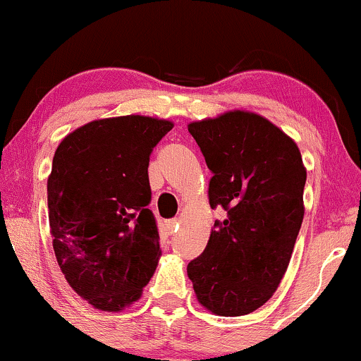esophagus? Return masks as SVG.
<instances>
[{"instance_id":"esophagus-1","label":"esophagus","mask_w":361,"mask_h":361,"mask_svg":"<svg viewBox=\"0 0 361 361\" xmlns=\"http://www.w3.org/2000/svg\"><path fill=\"white\" fill-rule=\"evenodd\" d=\"M180 226V219H171V221H167V231L169 233H176L179 230Z\"/></svg>"}]
</instances>
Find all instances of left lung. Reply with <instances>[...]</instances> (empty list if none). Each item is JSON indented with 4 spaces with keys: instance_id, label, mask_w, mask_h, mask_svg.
I'll return each instance as SVG.
<instances>
[{
    "instance_id": "8db88e82",
    "label": "left lung",
    "mask_w": 361,
    "mask_h": 361,
    "mask_svg": "<svg viewBox=\"0 0 361 361\" xmlns=\"http://www.w3.org/2000/svg\"><path fill=\"white\" fill-rule=\"evenodd\" d=\"M213 177L209 206L226 211L188 265L196 298L218 316H245L274 295L304 218L298 143L260 114L233 109L188 125Z\"/></svg>"
}]
</instances>
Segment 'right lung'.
Segmentation results:
<instances>
[{
	"mask_svg": "<svg viewBox=\"0 0 361 361\" xmlns=\"http://www.w3.org/2000/svg\"><path fill=\"white\" fill-rule=\"evenodd\" d=\"M173 123L126 114L89 121L59 143L47 180L57 264L75 294L120 312L142 298L162 250L148 209V162Z\"/></svg>",
	"mask_w": 361,
	"mask_h": 361,
	"instance_id": "right-lung-1",
	"label": "right lung"
}]
</instances>
